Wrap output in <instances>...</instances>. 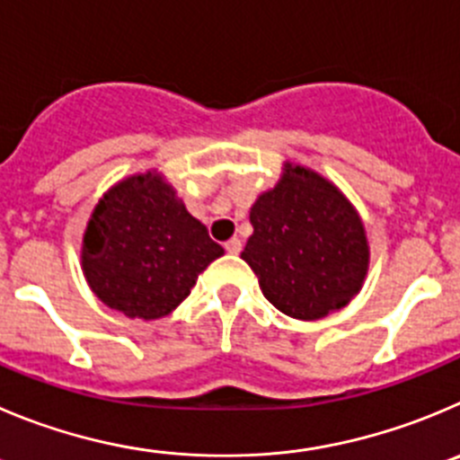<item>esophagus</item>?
Wrapping results in <instances>:
<instances>
[{
    "label": "esophagus",
    "instance_id": "obj_1",
    "mask_svg": "<svg viewBox=\"0 0 460 460\" xmlns=\"http://www.w3.org/2000/svg\"><path fill=\"white\" fill-rule=\"evenodd\" d=\"M225 250L229 252V254H240V252H243V243H240L238 238H231L225 243Z\"/></svg>",
    "mask_w": 460,
    "mask_h": 460
}]
</instances>
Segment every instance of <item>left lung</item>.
I'll return each instance as SVG.
<instances>
[{"mask_svg": "<svg viewBox=\"0 0 460 460\" xmlns=\"http://www.w3.org/2000/svg\"><path fill=\"white\" fill-rule=\"evenodd\" d=\"M254 234L243 256L265 299L297 320H320L363 286L367 238L354 206L315 172L286 165L281 181L252 206Z\"/></svg>", "mask_w": 460, "mask_h": 460, "instance_id": "1", "label": "left lung"}]
</instances>
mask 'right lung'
I'll return each instance as SVG.
<instances>
[{"label":"right lung","mask_w":460,"mask_h":460,"mask_svg":"<svg viewBox=\"0 0 460 460\" xmlns=\"http://www.w3.org/2000/svg\"><path fill=\"white\" fill-rule=\"evenodd\" d=\"M225 254L158 174L118 183L94 206L84 235V272L106 306L156 320L190 295L210 261Z\"/></svg>","instance_id":"1"}]
</instances>
